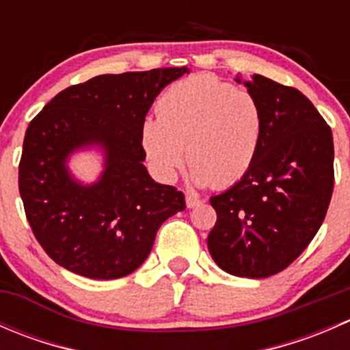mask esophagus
I'll list each match as a JSON object with an SVG mask.
<instances>
[{"label":"esophagus","instance_id":"1","mask_svg":"<svg viewBox=\"0 0 350 350\" xmlns=\"http://www.w3.org/2000/svg\"><path fill=\"white\" fill-rule=\"evenodd\" d=\"M203 203V200L201 198H198L196 195H193V193H186V206L188 208H195L198 204Z\"/></svg>","mask_w":350,"mask_h":350}]
</instances>
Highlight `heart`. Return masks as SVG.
<instances>
[{
	"label": "heart",
	"instance_id": "heart-1",
	"mask_svg": "<svg viewBox=\"0 0 350 350\" xmlns=\"http://www.w3.org/2000/svg\"><path fill=\"white\" fill-rule=\"evenodd\" d=\"M157 118H146L140 140L161 178L188 165L198 185L228 188L249 172L262 137V109L250 91L213 74L169 86L157 100Z\"/></svg>",
	"mask_w": 350,
	"mask_h": 350
}]
</instances>
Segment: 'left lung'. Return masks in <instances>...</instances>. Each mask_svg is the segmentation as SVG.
Returning <instances> with one entry per match:
<instances>
[{
	"label": "left lung",
	"mask_w": 350,
	"mask_h": 350,
	"mask_svg": "<svg viewBox=\"0 0 350 350\" xmlns=\"http://www.w3.org/2000/svg\"><path fill=\"white\" fill-rule=\"evenodd\" d=\"M245 86L262 109V137L249 172L210 198L217 224L208 250L228 274L260 280L286 269L325 220L334 139L301 91L259 74Z\"/></svg>",
	"instance_id": "obj_1"
}]
</instances>
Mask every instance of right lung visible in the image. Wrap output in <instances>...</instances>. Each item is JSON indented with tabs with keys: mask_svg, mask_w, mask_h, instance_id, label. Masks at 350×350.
<instances>
[{
	"mask_svg": "<svg viewBox=\"0 0 350 350\" xmlns=\"http://www.w3.org/2000/svg\"><path fill=\"white\" fill-rule=\"evenodd\" d=\"M185 72L164 67L96 76L61 91L30 122L20 196L35 239L59 266L91 280L126 276L147 259L159 227L186 208L181 191L150 178L140 140L155 96ZM93 143L105 149V171L83 187L65 162Z\"/></svg>",
	"mask_w": 350,
	"mask_h": 350,
	"instance_id": "obj_1",
	"label": "right lung"
}]
</instances>
